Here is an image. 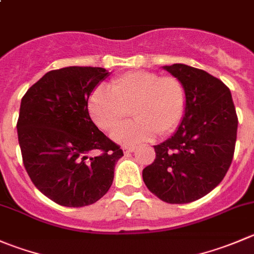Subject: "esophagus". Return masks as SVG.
Returning <instances> with one entry per match:
<instances>
[{
	"mask_svg": "<svg viewBox=\"0 0 254 254\" xmlns=\"http://www.w3.org/2000/svg\"><path fill=\"white\" fill-rule=\"evenodd\" d=\"M134 150H135L134 146H125L124 147V154L127 155V154H130V152L134 151Z\"/></svg>",
	"mask_w": 254,
	"mask_h": 254,
	"instance_id": "34e87169",
	"label": "esophagus"
}]
</instances>
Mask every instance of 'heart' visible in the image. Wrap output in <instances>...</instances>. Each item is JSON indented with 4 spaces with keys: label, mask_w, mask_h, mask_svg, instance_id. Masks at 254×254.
<instances>
[{
    "label": "heart",
    "mask_w": 254,
    "mask_h": 254,
    "mask_svg": "<svg viewBox=\"0 0 254 254\" xmlns=\"http://www.w3.org/2000/svg\"><path fill=\"white\" fill-rule=\"evenodd\" d=\"M186 109V92L180 79L149 70H132L115 78L112 89L99 85L89 98V113L100 129L112 131L131 110L132 120L113 134L117 141L135 145L156 134L175 131Z\"/></svg>",
    "instance_id": "1"
}]
</instances>
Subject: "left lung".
I'll return each instance as SVG.
<instances>
[{
    "instance_id": "obj_1",
    "label": "left lung",
    "mask_w": 254,
    "mask_h": 254,
    "mask_svg": "<svg viewBox=\"0 0 254 254\" xmlns=\"http://www.w3.org/2000/svg\"><path fill=\"white\" fill-rule=\"evenodd\" d=\"M165 70L182 82L186 109L171 137L155 145L142 170L147 189L167 203H189L211 192L231 166L238 119L230 89L213 75L176 63Z\"/></svg>"
}]
</instances>
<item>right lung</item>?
I'll return each mask as SVG.
<instances>
[{
    "label": "right lung",
    "instance_id": "obj_1",
    "mask_svg": "<svg viewBox=\"0 0 254 254\" xmlns=\"http://www.w3.org/2000/svg\"><path fill=\"white\" fill-rule=\"evenodd\" d=\"M108 75L99 67L51 70L21 100L17 134L23 165L34 186L58 205L97 202L124 155L88 112L90 94Z\"/></svg>",
    "mask_w": 254,
    "mask_h": 254
}]
</instances>
